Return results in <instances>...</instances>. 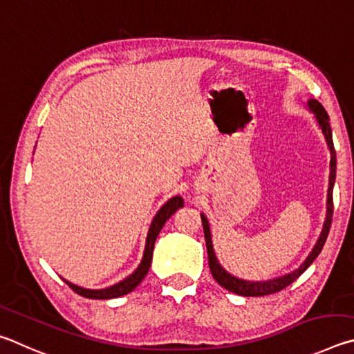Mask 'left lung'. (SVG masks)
I'll list each match as a JSON object with an SVG mask.
<instances>
[{
	"instance_id": "left-lung-1",
	"label": "left lung",
	"mask_w": 354,
	"mask_h": 354,
	"mask_svg": "<svg viewBox=\"0 0 354 354\" xmlns=\"http://www.w3.org/2000/svg\"><path fill=\"white\" fill-rule=\"evenodd\" d=\"M306 107L314 115L315 121H317L322 133H324V138L326 141L328 151H330V177H328L326 213H325L324 225H322V232L319 234L317 241H315L313 250L309 252V255L306 257L305 261L300 264V268L295 269L294 272H290V274L272 278V280H266V281H249V280H243V278L232 275L230 272H227L224 268H222L218 257H216V252L213 247L212 230H209V222L207 219V216L201 213L203 233H205L209 270H212V275L214 280L218 281L222 288H225L227 290H230V292H233V294H238L243 297H263V295L275 294V292H278V290L288 288L290 283H294L297 278H299L303 272H305L309 266L313 264L314 259L319 257V253L322 252V247H324L325 241H326L328 232H330V227H331V219H333V188H334V182H336V151H334V145H333L330 116H328V113L325 111L324 105H322L317 99H308Z\"/></svg>"
}]
</instances>
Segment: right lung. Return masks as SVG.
Masks as SVG:
<instances>
[{
	"label": "right lung",
	"mask_w": 354,
	"mask_h": 354,
	"mask_svg": "<svg viewBox=\"0 0 354 354\" xmlns=\"http://www.w3.org/2000/svg\"><path fill=\"white\" fill-rule=\"evenodd\" d=\"M183 207V199L180 196H174L167 201L163 207H161L157 214L153 216V219L149 225V232H147V238H146V245H145V253H142L141 263L138 264L132 274L129 277L124 278L120 283L113 284V286H109L105 289H85L80 288L77 284H73L68 280H65V283L70 286L74 292H77L79 295L85 297V299H93V300H109V299H116V297H122L138 286V284L142 281V278L146 277V274L149 272V268H151L152 263V253H153V244L157 241L158 233L161 232V228L166 224V221L171 218V216L177 212L178 208Z\"/></svg>",
	"instance_id": "right-lung-1"
}]
</instances>
